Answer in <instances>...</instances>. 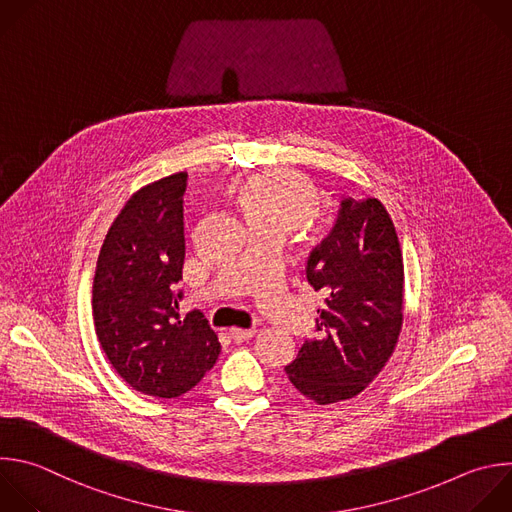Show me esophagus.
I'll list each match as a JSON object with an SVG mask.
<instances>
[{"label": "esophagus", "mask_w": 512, "mask_h": 512, "mask_svg": "<svg viewBox=\"0 0 512 512\" xmlns=\"http://www.w3.org/2000/svg\"><path fill=\"white\" fill-rule=\"evenodd\" d=\"M231 339L235 344H241V342H247V339H251L255 335V329H243V327H233L229 331Z\"/></svg>", "instance_id": "esophagus-1"}]
</instances>
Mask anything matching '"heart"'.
<instances>
[{
	"label": "heart",
	"mask_w": 512,
	"mask_h": 512,
	"mask_svg": "<svg viewBox=\"0 0 512 512\" xmlns=\"http://www.w3.org/2000/svg\"><path fill=\"white\" fill-rule=\"evenodd\" d=\"M235 199L251 229L275 227L285 233L317 217L319 189L301 170L269 168L245 179Z\"/></svg>",
	"instance_id": "obj_1"
}]
</instances>
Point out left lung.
Masks as SVG:
<instances>
[{"label": "left lung", "instance_id": "obj_1", "mask_svg": "<svg viewBox=\"0 0 512 512\" xmlns=\"http://www.w3.org/2000/svg\"><path fill=\"white\" fill-rule=\"evenodd\" d=\"M307 281L325 293L317 339L285 368L319 406L364 392L392 358L404 321V261L396 227L378 199H346L333 231L311 251Z\"/></svg>", "mask_w": 512, "mask_h": 512}]
</instances>
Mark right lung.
Instances as JSON below:
<instances>
[{"instance_id":"right-lung-1","label":"right lung","mask_w":512,"mask_h":512,"mask_svg":"<svg viewBox=\"0 0 512 512\" xmlns=\"http://www.w3.org/2000/svg\"><path fill=\"white\" fill-rule=\"evenodd\" d=\"M187 173L136 191L102 243L92 285L100 346L136 392L177 398L215 366L221 344L201 311L181 317Z\"/></svg>"}]
</instances>
